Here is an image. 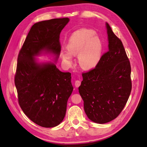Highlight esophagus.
Returning a JSON list of instances; mask_svg holds the SVG:
<instances>
[{
    "mask_svg": "<svg viewBox=\"0 0 147 147\" xmlns=\"http://www.w3.org/2000/svg\"><path fill=\"white\" fill-rule=\"evenodd\" d=\"M81 84V81L80 80H76L75 82V87H79L80 86Z\"/></svg>",
    "mask_w": 147,
    "mask_h": 147,
    "instance_id": "esophagus-1",
    "label": "esophagus"
}]
</instances>
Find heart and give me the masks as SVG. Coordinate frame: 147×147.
I'll return each instance as SVG.
<instances>
[{"label":"heart","instance_id":"1","mask_svg":"<svg viewBox=\"0 0 147 147\" xmlns=\"http://www.w3.org/2000/svg\"><path fill=\"white\" fill-rule=\"evenodd\" d=\"M95 32L90 29H82L75 32L69 38L67 50L72 55H78L79 64L84 69H91L99 63L103 45ZM68 52L63 51L65 59H70Z\"/></svg>","mask_w":147,"mask_h":147}]
</instances>
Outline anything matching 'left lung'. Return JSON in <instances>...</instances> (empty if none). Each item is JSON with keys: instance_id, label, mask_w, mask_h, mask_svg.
Masks as SVG:
<instances>
[{"instance_id": "1", "label": "left lung", "mask_w": 147, "mask_h": 147, "mask_svg": "<svg viewBox=\"0 0 147 147\" xmlns=\"http://www.w3.org/2000/svg\"><path fill=\"white\" fill-rule=\"evenodd\" d=\"M109 51L94 68L83 72L79 86L84 110L93 122L104 124L122 112L132 90L131 67L123 43L108 23Z\"/></svg>"}]
</instances>
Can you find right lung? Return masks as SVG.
<instances>
[{
	"instance_id": "obj_1",
	"label": "right lung",
	"mask_w": 147,
	"mask_h": 147,
	"mask_svg": "<svg viewBox=\"0 0 147 147\" xmlns=\"http://www.w3.org/2000/svg\"><path fill=\"white\" fill-rule=\"evenodd\" d=\"M69 21L62 18L34 24L18 56L15 84L19 105L31 121L43 127L63 121L73 86L70 72H61L53 64H37L34 56L43 50L59 55L60 33Z\"/></svg>"
}]
</instances>
